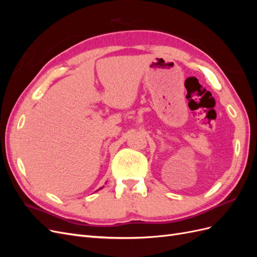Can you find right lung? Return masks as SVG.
<instances>
[{
	"mask_svg": "<svg viewBox=\"0 0 257 257\" xmlns=\"http://www.w3.org/2000/svg\"><path fill=\"white\" fill-rule=\"evenodd\" d=\"M100 189H102V188H100Z\"/></svg>",
	"mask_w": 257,
	"mask_h": 257,
	"instance_id": "obj_1",
	"label": "right lung"
}]
</instances>
